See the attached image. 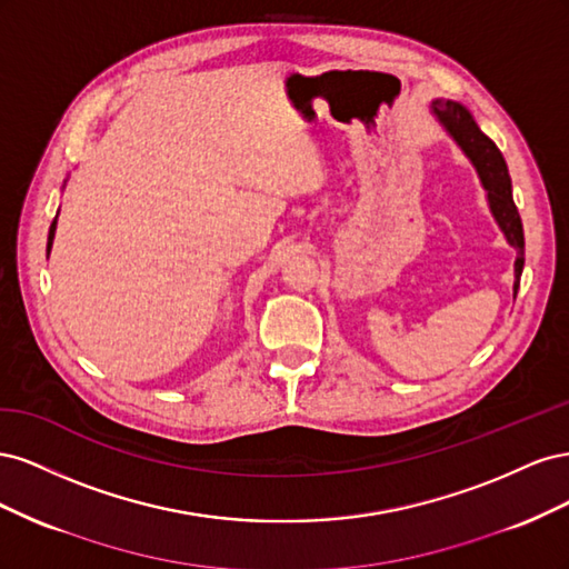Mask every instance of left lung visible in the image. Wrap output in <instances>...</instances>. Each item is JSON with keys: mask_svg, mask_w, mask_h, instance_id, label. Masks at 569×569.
I'll use <instances>...</instances> for the list:
<instances>
[{"mask_svg": "<svg viewBox=\"0 0 569 569\" xmlns=\"http://www.w3.org/2000/svg\"><path fill=\"white\" fill-rule=\"evenodd\" d=\"M432 111L441 120V126L453 134V140L460 149L468 153L475 163L481 184L487 189L491 213L498 220V226L506 232L508 242L518 249V261H515V295L520 289V274L525 268V232L518 206L512 201V187L503 153L489 140V137L477 128L470 111L456 104V101H432Z\"/></svg>", "mask_w": 569, "mask_h": 569, "instance_id": "1", "label": "left lung"}]
</instances>
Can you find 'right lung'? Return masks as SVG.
I'll return each instance as SVG.
<instances>
[{
	"label": "right lung",
	"mask_w": 569,
	"mask_h": 569,
	"mask_svg": "<svg viewBox=\"0 0 569 569\" xmlns=\"http://www.w3.org/2000/svg\"><path fill=\"white\" fill-rule=\"evenodd\" d=\"M54 230H57V218L51 220V228H49V239H47V251L51 249V239H54Z\"/></svg>",
	"instance_id": "1"
}]
</instances>
